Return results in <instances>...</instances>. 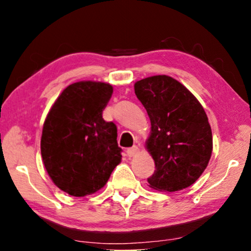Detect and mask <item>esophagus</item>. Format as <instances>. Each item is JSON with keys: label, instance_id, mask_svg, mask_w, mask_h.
<instances>
[{"label": "esophagus", "instance_id": "obj_1", "mask_svg": "<svg viewBox=\"0 0 251 251\" xmlns=\"http://www.w3.org/2000/svg\"><path fill=\"white\" fill-rule=\"evenodd\" d=\"M139 152V149L137 146H133V147H131V149H129V150H126V155H128L129 157H132V156H135L137 153Z\"/></svg>", "mask_w": 251, "mask_h": 251}]
</instances>
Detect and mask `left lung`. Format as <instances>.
<instances>
[{
    "label": "left lung",
    "instance_id": "8db88e82",
    "mask_svg": "<svg viewBox=\"0 0 251 251\" xmlns=\"http://www.w3.org/2000/svg\"><path fill=\"white\" fill-rule=\"evenodd\" d=\"M133 87L151 121L145 149L155 171L147 179L149 186L168 193L191 186L203 174L212 153L211 128L203 107L184 84L168 75L145 77Z\"/></svg>",
    "mask_w": 251,
    "mask_h": 251
}]
</instances>
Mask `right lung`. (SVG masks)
Listing matches in <instances>:
<instances>
[{
	"instance_id": "1",
	"label": "right lung",
	"mask_w": 251,
	"mask_h": 251,
	"mask_svg": "<svg viewBox=\"0 0 251 251\" xmlns=\"http://www.w3.org/2000/svg\"><path fill=\"white\" fill-rule=\"evenodd\" d=\"M112 94L113 87L105 82H75L64 89L48 113L41 155L51 180L65 193H96L121 162L116 126L101 116Z\"/></svg>"
}]
</instances>
